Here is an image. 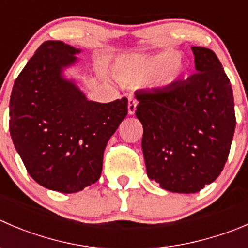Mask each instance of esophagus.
Instances as JSON below:
<instances>
[{
  "label": "esophagus",
  "instance_id": "obj_1",
  "mask_svg": "<svg viewBox=\"0 0 248 248\" xmlns=\"http://www.w3.org/2000/svg\"><path fill=\"white\" fill-rule=\"evenodd\" d=\"M137 109V100L133 98H129L128 99V114L133 115L136 112Z\"/></svg>",
  "mask_w": 248,
  "mask_h": 248
}]
</instances>
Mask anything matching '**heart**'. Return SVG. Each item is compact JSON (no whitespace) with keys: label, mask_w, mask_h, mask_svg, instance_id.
<instances>
[{"label":"heart","mask_w":248,"mask_h":248,"mask_svg":"<svg viewBox=\"0 0 248 248\" xmlns=\"http://www.w3.org/2000/svg\"><path fill=\"white\" fill-rule=\"evenodd\" d=\"M175 50H165L155 55H127L120 58L115 65V75L121 82L137 85L151 80V87L165 90L174 85L184 71Z\"/></svg>","instance_id":"heart-1"}]
</instances>
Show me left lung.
<instances>
[{
	"instance_id": "1",
	"label": "left lung",
	"mask_w": 248,
	"mask_h": 248,
	"mask_svg": "<svg viewBox=\"0 0 248 248\" xmlns=\"http://www.w3.org/2000/svg\"><path fill=\"white\" fill-rule=\"evenodd\" d=\"M196 74L165 90L139 91L146 173L172 193H198L223 170L235 132L234 95L213 50L191 47Z\"/></svg>"
}]
</instances>
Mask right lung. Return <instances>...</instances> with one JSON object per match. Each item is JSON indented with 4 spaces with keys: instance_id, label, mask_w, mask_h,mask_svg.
Returning <instances> with one entry per match:
<instances>
[{
    "instance_id": "obj_1",
    "label": "right lung",
    "mask_w": 248,
    "mask_h": 248,
    "mask_svg": "<svg viewBox=\"0 0 248 248\" xmlns=\"http://www.w3.org/2000/svg\"><path fill=\"white\" fill-rule=\"evenodd\" d=\"M81 49L46 41L14 82L9 132L35 182L64 194L78 193L102 174L105 146L127 115V98L88 100L64 71Z\"/></svg>"
}]
</instances>
